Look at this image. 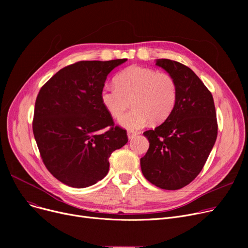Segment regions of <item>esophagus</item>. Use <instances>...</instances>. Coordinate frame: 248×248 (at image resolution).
Segmentation results:
<instances>
[{"mask_svg": "<svg viewBox=\"0 0 248 248\" xmlns=\"http://www.w3.org/2000/svg\"><path fill=\"white\" fill-rule=\"evenodd\" d=\"M137 135H138V134H137V132H134V131H127V138H128L129 140L133 139V138H135Z\"/></svg>", "mask_w": 248, "mask_h": 248, "instance_id": "34e87169", "label": "esophagus"}]
</instances>
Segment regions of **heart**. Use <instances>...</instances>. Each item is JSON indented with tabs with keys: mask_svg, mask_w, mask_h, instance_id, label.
<instances>
[{
	"mask_svg": "<svg viewBox=\"0 0 248 248\" xmlns=\"http://www.w3.org/2000/svg\"><path fill=\"white\" fill-rule=\"evenodd\" d=\"M115 85L101 89L103 107L114 119H121L131 106L121 124L127 128L137 129L147 124L164 122L172 112L177 100V85L168 73L153 68L133 65L115 77Z\"/></svg>",
	"mask_w": 248,
	"mask_h": 248,
	"instance_id": "1",
	"label": "heart"
}]
</instances>
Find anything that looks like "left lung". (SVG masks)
I'll list each match as a JSON object with an SVG mask.
<instances>
[{"mask_svg":"<svg viewBox=\"0 0 248 248\" xmlns=\"http://www.w3.org/2000/svg\"><path fill=\"white\" fill-rule=\"evenodd\" d=\"M177 85V100L167 120L144 133L150 148L140 159L142 175L165 190L187 186L203 169L217 138V119L211 93L186 65L157 59Z\"/></svg>","mask_w":248,"mask_h":248,"instance_id":"left-lung-1","label":"left lung"}]
</instances>
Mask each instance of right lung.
<instances>
[{
  "label": "right lung",
  "instance_id": "1",
  "mask_svg": "<svg viewBox=\"0 0 248 248\" xmlns=\"http://www.w3.org/2000/svg\"><path fill=\"white\" fill-rule=\"evenodd\" d=\"M126 60L76 62L39 91L33 134L47 170L63 184L94 185L108 175L111 153L127 142L125 129L114 126L100 99L108 75Z\"/></svg>",
  "mask_w": 248,
  "mask_h": 248
}]
</instances>
